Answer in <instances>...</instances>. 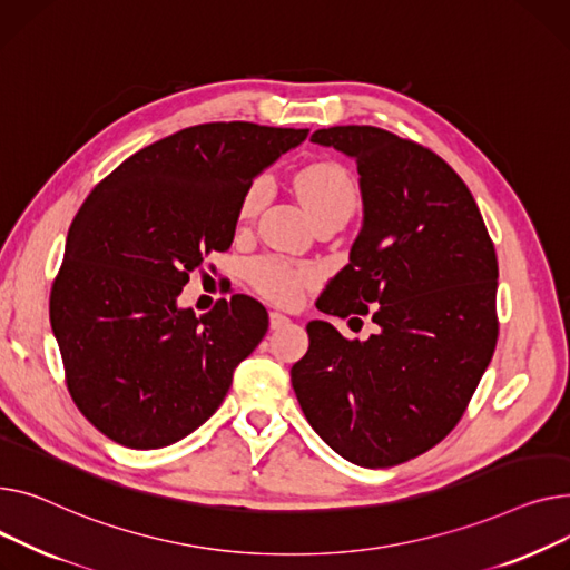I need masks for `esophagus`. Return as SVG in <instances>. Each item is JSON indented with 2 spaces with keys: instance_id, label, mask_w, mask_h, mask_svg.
I'll list each match as a JSON object with an SVG mask.
<instances>
[{
  "instance_id": "1",
  "label": "esophagus",
  "mask_w": 570,
  "mask_h": 570,
  "mask_svg": "<svg viewBox=\"0 0 570 570\" xmlns=\"http://www.w3.org/2000/svg\"><path fill=\"white\" fill-rule=\"evenodd\" d=\"M269 324H272V328H281V326H285V324H289V317H285L283 313H269Z\"/></svg>"
}]
</instances>
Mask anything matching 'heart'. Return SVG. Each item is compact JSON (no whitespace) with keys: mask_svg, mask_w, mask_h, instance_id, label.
<instances>
[{"mask_svg":"<svg viewBox=\"0 0 570 570\" xmlns=\"http://www.w3.org/2000/svg\"><path fill=\"white\" fill-rule=\"evenodd\" d=\"M296 193L301 203L306 205L311 216L324 218L333 214H352L356 203V188L350 177V173L341 163L322 160L304 167L296 175ZM266 195H269V184L266 179H255L239 205V218L248 220L253 218L259 207L264 205ZM313 281L311 269H301V266H292L283 259H262L253 266V283L255 287L278 304H294L301 289H304Z\"/></svg>","mask_w":570,"mask_h":570,"instance_id":"b5f03b06","label":"heart"}]
</instances>
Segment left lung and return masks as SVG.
Segmentation results:
<instances>
[{"label": "left lung", "mask_w": 570, "mask_h": 570, "mask_svg": "<svg viewBox=\"0 0 570 570\" xmlns=\"http://www.w3.org/2000/svg\"><path fill=\"white\" fill-rule=\"evenodd\" d=\"M311 142L356 160L363 199L350 264L317 308L338 317L373 308L380 331L361 343L308 322L292 386L338 455L393 466L446 438L492 358L494 246L470 188L434 151L375 126L320 128Z\"/></svg>", "instance_id": "1"}]
</instances>
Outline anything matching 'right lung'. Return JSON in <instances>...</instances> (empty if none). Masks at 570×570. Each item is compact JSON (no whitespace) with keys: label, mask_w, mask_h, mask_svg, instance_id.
Listing matches in <instances>:
<instances>
[{"label":"right lung","mask_w":570,"mask_h":570,"mask_svg":"<svg viewBox=\"0 0 570 570\" xmlns=\"http://www.w3.org/2000/svg\"><path fill=\"white\" fill-rule=\"evenodd\" d=\"M306 138L250 121L190 126L126 158L85 199L50 322L73 403L112 442L170 446L220 407L269 315L234 294L195 317L177 296L232 246L253 179Z\"/></svg>","instance_id":"1"}]
</instances>
